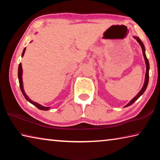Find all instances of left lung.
Segmentation results:
<instances>
[{"instance_id":"left-lung-1","label":"left lung","mask_w":160,"mask_h":160,"mask_svg":"<svg viewBox=\"0 0 160 160\" xmlns=\"http://www.w3.org/2000/svg\"><path fill=\"white\" fill-rule=\"evenodd\" d=\"M134 38L135 39L137 40V42L139 43L140 47L142 48V54H143V56H144V58H145V64H146V73H145V82H144V85H143V87L141 89V90H140L138 94H137L136 96H135L133 99L132 100H131V102H130L128 104L125 106V107H127L130 106V105H131L133 104V103L136 101V100L139 98V97L142 95V94L144 93V92L145 91L146 88H147L148 85V81H149V70H150V64H149V61H148V59L146 57V55H145V47H144V44H143V43L142 42L141 40L139 39V37H134Z\"/></svg>"}]
</instances>
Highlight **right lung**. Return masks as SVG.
Instances as JSON below:
<instances>
[{
    "mask_svg": "<svg viewBox=\"0 0 160 160\" xmlns=\"http://www.w3.org/2000/svg\"><path fill=\"white\" fill-rule=\"evenodd\" d=\"M25 49H26L25 48H24L22 54V57H23L24 54H25ZM18 79H19V83H20V90H21V91H22V93L24 97H25V98L27 100H28V101L29 102H30L31 104L34 105L35 107H37L38 108V109H40V110L47 111V110H48V109H50L49 107L42 106L41 104H38V103L32 101V100H31L30 99H29V97H28V95H27V94H25V90H24V89H23V82H22V64H21V63H20V64H19V67H18Z\"/></svg>",
    "mask_w": 160,
    "mask_h": 160,
    "instance_id": "add662e5",
    "label": "right lung"
}]
</instances>
